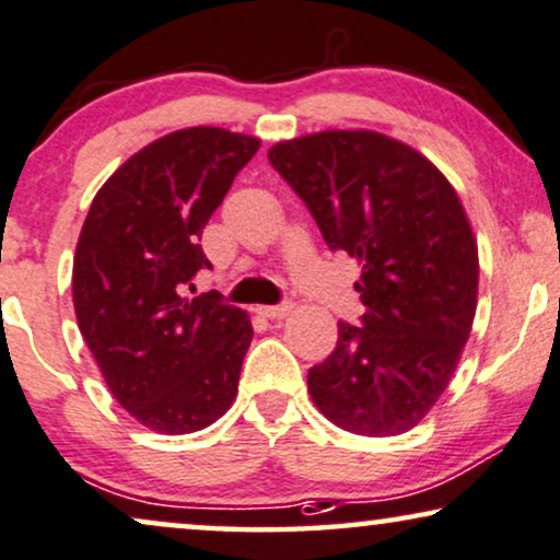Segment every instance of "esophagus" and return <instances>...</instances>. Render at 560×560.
Wrapping results in <instances>:
<instances>
[{
	"label": "esophagus",
	"mask_w": 560,
	"mask_h": 560,
	"mask_svg": "<svg viewBox=\"0 0 560 560\" xmlns=\"http://www.w3.org/2000/svg\"><path fill=\"white\" fill-rule=\"evenodd\" d=\"M289 312H292V302L266 304V307H256V315L258 317H266V319H284Z\"/></svg>",
	"instance_id": "obj_1"
}]
</instances>
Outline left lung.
I'll list each match as a JSON object with an SVG mask.
<instances>
[{
    "mask_svg": "<svg viewBox=\"0 0 560 560\" xmlns=\"http://www.w3.org/2000/svg\"><path fill=\"white\" fill-rule=\"evenodd\" d=\"M268 161L307 205L330 250L361 260V327L340 323L310 369L319 412L355 435L415 428L448 386L476 315L479 250L456 189L399 140L325 130Z\"/></svg>",
    "mask_w": 560,
    "mask_h": 560,
    "instance_id": "left-lung-1",
    "label": "left lung"
}]
</instances>
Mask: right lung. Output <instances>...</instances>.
I'll return each instance as SVG.
<instances>
[{
    "mask_svg": "<svg viewBox=\"0 0 560 560\" xmlns=\"http://www.w3.org/2000/svg\"><path fill=\"white\" fill-rule=\"evenodd\" d=\"M258 138L186 128L138 151L112 174L81 228L73 310L109 392L145 428L184 435L233 405L248 315L218 292L186 300L218 210Z\"/></svg>",
    "mask_w": 560,
    "mask_h": 560,
    "instance_id": "obj_1",
    "label": "right lung"
}]
</instances>
